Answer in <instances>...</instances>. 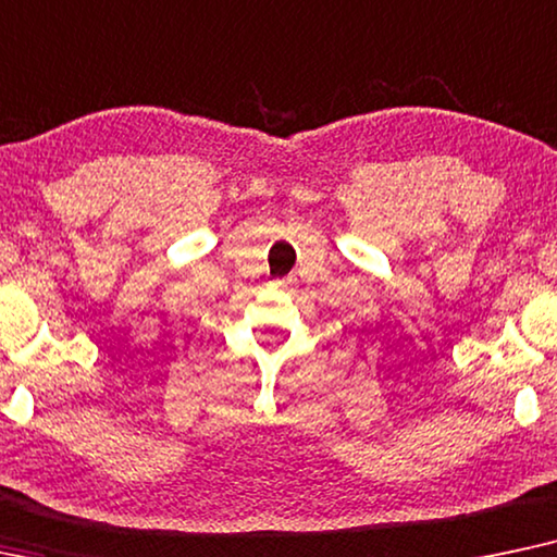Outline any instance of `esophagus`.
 I'll use <instances>...</instances> for the list:
<instances>
[{
  "instance_id": "obj_1",
  "label": "esophagus",
  "mask_w": 557,
  "mask_h": 557,
  "mask_svg": "<svg viewBox=\"0 0 557 557\" xmlns=\"http://www.w3.org/2000/svg\"><path fill=\"white\" fill-rule=\"evenodd\" d=\"M290 283H293V280H277V283H274V287H287Z\"/></svg>"
}]
</instances>
